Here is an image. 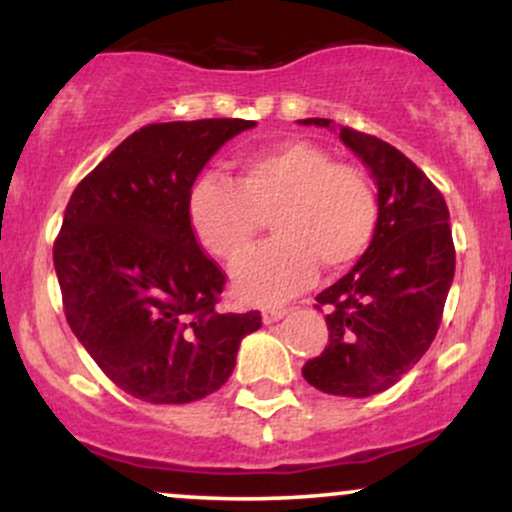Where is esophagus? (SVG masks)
Returning <instances> with one entry per match:
<instances>
[{
  "label": "esophagus",
  "instance_id": "1",
  "mask_svg": "<svg viewBox=\"0 0 512 512\" xmlns=\"http://www.w3.org/2000/svg\"><path fill=\"white\" fill-rule=\"evenodd\" d=\"M286 315V308H276V305H264L262 308V320L267 322H276V320H281V317Z\"/></svg>",
  "mask_w": 512,
  "mask_h": 512
}]
</instances>
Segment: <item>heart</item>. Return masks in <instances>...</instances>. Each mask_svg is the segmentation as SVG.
<instances>
[{"mask_svg":"<svg viewBox=\"0 0 512 512\" xmlns=\"http://www.w3.org/2000/svg\"><path fill=\"white\" fill-rule=\"evenodd\" d=\"M272 216L276 238L236 272L240 296L279 303L327 272L351 267L368 250L378 223L370 180L322 146L276 142L238 163V178L207 173L187 197V219L216 260L236 267Z\"/></svg>","mask_w":512,"mask_h":512,"instance_id":"obj_1","label":"heart"}]
</instances>
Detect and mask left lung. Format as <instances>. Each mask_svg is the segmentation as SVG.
<instances>
[{"label": "left lung", "instance_id": "1", "mask_svg": "<svg viewBox=\"0 0 512 512\" xmlns=\"http://www.w3.org/2000/svg\"><path fill=\"white\" fill-rule=\"evenodd\" d=\"M303 125L330 127L308 117ZM339 139L370 168L378 185V223L368 250L330 289V342L303 366V378L327 395L370 397L419 363L436 339L452 276L450 211L424 170L373 134L339 127Z\"/></svg>", "mask_w": 512, "mask_h": 512}]
</instances>
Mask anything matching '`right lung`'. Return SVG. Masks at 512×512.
<instances>
[{
	"label": "right lung",
	"instance_id": "1",
	"mask_svg": "<svg viewBox=\"0 0 512 512\" xmlns=\"http://www.w3.org/2000/svg\"><path fill=\"white\" fill-rule=\"evenodd\" d=\"M252 120L156 122L76 185L52 260L69 327L127 395L187 404L216 392L260 310L221 313L226 274L199 248L187 197Z\"/></svg>",
	"mask_w": 512,
	"mask_h": 512
}]
</instances>
